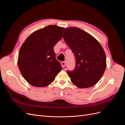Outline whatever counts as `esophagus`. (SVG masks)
<instances>
[{
    "label": "esophagus",
    "mask_w": 125,
    "mask_h": 125,
    "mask_svg": "<svg viewBox=\"0 0 125 125\" xmlns=\"http://www.w3.org/2000/svg\"><path fill=\"white\" fill-rule=\"evenodd\" d=\"M61 64H62V67H64L65 66V65H66V62H62Z\"/></svg>",
    "instance_id": "1"
}]
</instances>
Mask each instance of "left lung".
I'll use <instances>...</instances> for the list:
<instances>
[{
	"instance_id": "obj_1",
	"label": "left lung",
	"mask_w": 125,
	"mask_h": 125,
	"mask_svg": "<svg viewBox=\"0 0 125 125\" xmlns=\"http://www.w3.org/2000/svg\"><path fill=\"white\" fill-rule=\"evenodd\" d=\"M63 38L76 60L74 70L67 72L71 82L79 88L95 85L102 78L106 67L103 47L92 36L77 27L66 28Z\"/></svg>"
}]
</instances>
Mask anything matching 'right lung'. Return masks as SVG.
<instances>
[{
  "label": "right lung",
  "instance_id": "obj_1",
  "mask_svg": "<svg viewBox=\"0 0 125 125\" xmlns=\"http://www.w3.org/2000/svg\"><path fill=\"white\" fill-rule=\"evenodd\" d=\"M64 28L50 25L32 33L19 52L18 65L29 83L37 87L50 84L62 68L54 47L62 37Z\"/></svg>",
  "mask_w": 125,
  "mask_h": 125
}]
</instances>
